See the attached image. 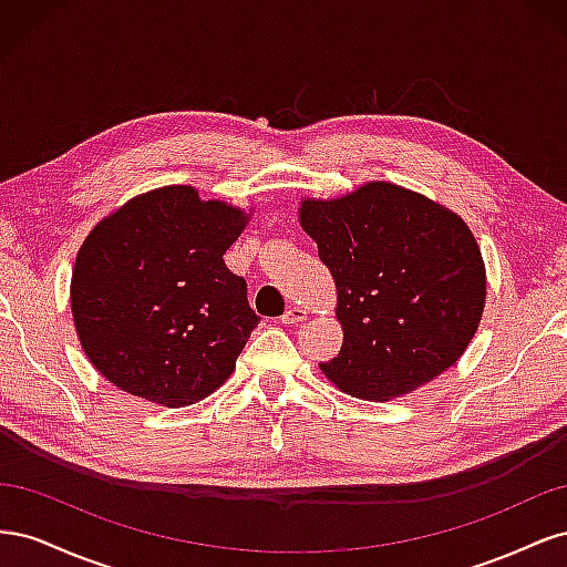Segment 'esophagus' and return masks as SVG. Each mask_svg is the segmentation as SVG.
I'll return each mask as SVG.
<instances>
[{"instance_id": "34e87169", "label": "esophagus", "mask_w": 567, "mask_h": 567, "mask_svg": "<svg viewBox=\"0 0 567 567\" xmlns=\"http://www.w3.org/2000/svg\"><path fill=\"white\" fill-rule=\"evenodd\" d=\"M302 319H307V312L302 310V307H288L286 315L281 317L284 323H300Z\"/></svg>"}]
</instances>
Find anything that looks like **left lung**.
<instances>
[{
	"label": "left lung",
	"instance_id": "obj_1",
	"mask_svg": "<svg viewBox=\"0 0 567 567\" xmlns=\"http://www.w3.org/2000/svg\"><path fill=\"white\" fill-rule=\"evenodd\" d=\"M298 213L338 290L342 348L319 364L326 379L352 398L390 402L458 362L487 296L466 221L390 182L302 198Z\"/></svg>",
	"mask_w": 567,
	"mask_h": 567
}]
</instances>
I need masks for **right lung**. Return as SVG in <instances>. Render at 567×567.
<instances>
[{"label": "right lung", "mask_w": 567, "mask_h": 567, "mask_svg": "<svg viewBox=\"0 0 567 567\" xmlns=\"http://www.w3.org/2000/svg\"><path fill=\"white\" fill-rule=\"evenodd\" d=\"M250 215L175 184L99 219L73 267L71 310L94 369L144 402L179 409L236 369L260 321L221 255Z\"/></svg>", "instance_id": "obj_1"}]
</instances>
